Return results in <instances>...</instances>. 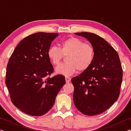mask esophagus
<instances>
[{"label": "esophagus", "instance_id": "34e87169", "mask_svg": "<svg viewBox=\"0 0 131 131\" xmlns=\"http://www.w3.org/2000/svg\"><path fill=\"white\" fill-rule=\"evenodd\" d=\"M65 79H66V83H69L70 82V80H71V79H70V77H68V76H66L65 77Z\"/></svg>", "mask_w": 131, "mask_h": 131}]
</instances>
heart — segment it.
I'll use <instances>...</instances> for the list:
<instances>
[{
	"label": "heart",
	"mask_w": 131,
	"mask_h": 131,
	"mask_svg": "<svg viewBox=\"0 0 131 131\" xmlns=\"http://www.w3.org/2000/svg\"><path fill=\"white\" fill-rule=\"evenodd\" d=\"M60 48L51 46L48 48V57L54 65L58 66L61 62L63 56L67 62L56 68V72L68 76L77 70L83 72L87 70L94 61L95 49L92 44L85 43L83 40L72 37L64 40L60 44Z\"/></svg>",
	"instance_id": "obj_1"
}]
</instances>
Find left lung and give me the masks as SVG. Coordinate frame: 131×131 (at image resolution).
<instances>
[{
  "mask_svg": "<svg viewBox=\"0 0 131 131\" xmlns=\"http://www.w3.org/2000/svg\"><path fill=\"white\" fill-rule=\"evenodd\" d=\"M87 39L95 49L90 67L71 80L73 101L87 116L101 114L118 99L123 81V68L116 50L101 36L90 32L75 33Z\"/></svg>",
  "mask_w": 131,
  "mask_h": 131,
  "instance_id": "left-lung-1",
  "label": "left lung"
}]
</instances>
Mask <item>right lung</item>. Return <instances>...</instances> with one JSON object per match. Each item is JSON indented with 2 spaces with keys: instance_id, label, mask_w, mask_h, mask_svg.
I'll list each match as a JSON object with an SVG mask.
<instances>
[{
  "instance_id": "obj_1",
  "label": "right lung",
  "mask_w": 131,
  "mask_h": 131,
  "mask_svg": "<svg viewBox=\"0 0 131 131\" xmlns=\"http://www.w3.org/2000/svg\"><path fill=\"white\" fill-rule=\"evenodd\" d=\"M58 34L35 33L19 42L7 65L5 83L15 107L30 116L47 113L66 83L65 77L54 72L47 51Z\"/></svg>"
}]
</instances>
